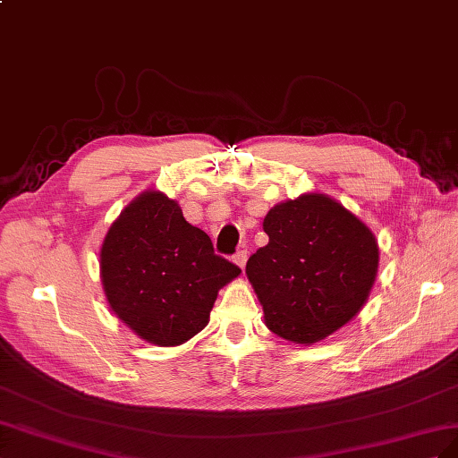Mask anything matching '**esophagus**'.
<instances>
[{
	"mask_svg": "<svg viewBox=\"0 0 458 458\" xmlns=\"http://www.w3.org/2000/svg\"><path fill=\"white\" fill-rule=\"evenodd\" d=\"M233 263H236L240 268H243L247 263V250H240L236 255H233Z\"/></svg>",
	"mask_w": 458,
	"mask_h": 458,
	"instance_id": "esophagus-1",
	"label": "esophagus"
}]
</instances>
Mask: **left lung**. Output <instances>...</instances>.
Instances as JSON below:
<instances>
[{"label": "left lung", "mask_w": 458, "mask_h": 458, "mask_svg": "<svg viewBox=\"0 0 458 458\" xmlns=\"http://www.w3.org/2000/svg\"><path fill=\"white\" fill-rule=\"evenodd\" d=\"M263 228L268 243L245 272L274 334L317 344L357 315L376 278L377 243L355 215L309 193L270 208Z\"/></svg>", "instance_id": "1"}]
</instances>
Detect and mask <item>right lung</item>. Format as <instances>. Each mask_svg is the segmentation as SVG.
<instances>
[{
    "label": "right lung",
    "instance_id": "1",
    "mask_svg": "<svg viewBox=\"0 0 458 458\" xmlns=\"http://www.w3.org/2000/svg\"><path fill=\"white\" fill-rule=\"evenodd\" d=\"M99 267L114 315L163 347L199 334L220 287L242 272L159 191L140 195L113 222Z\"/></svg>",
    "mask_w": 458,
    "mask_h": 458
}]
</instances>
